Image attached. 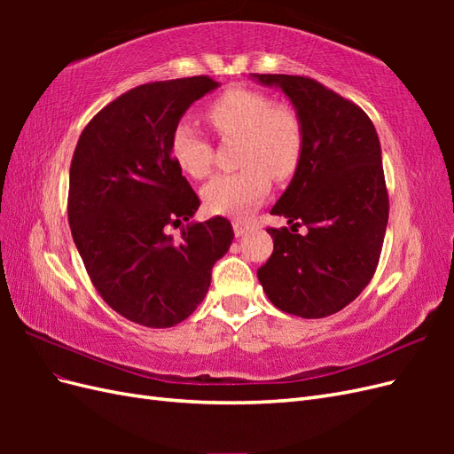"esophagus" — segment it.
<instances>
[{"instance_id":"esophagus-1","label":"esophagus","mask_w":454,"mask_h":454,"mask_svg":"<svg viewBox=\"0 0 454 454\" xmlns=\"http://www.w3.org/2000/svg\"><path fill=\"white\" fill-rule=\"evenodd\" d=\"M250 222L246 217H237V219H232V229H235V235L237 237H242L246 231L250 229Z\"/></svg>"}]
</instances>
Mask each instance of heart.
Masks as SVG:
<instances>
[{
	"mask_svg": "<svg viewBox=\"0 0 454 454\" xmlns=\"http://www.w3.org/2000/svg\"><path fill=\"white\" fill-rule=\"evenodd\" d=\"M219 138H239L240 170L219 174L202 189L204 206L214 214L250 210L274 182H287L305 153V127L294 107L274 104L265 92L231 87L204 109ZM170 155L185 176L202 180L212 170V144L189 121L176 122Z\"/></svg>",
	"mask_w": 454,
	"mask_h": 454,
	"instance_id": "obj_1",
	"label": "heart"
}]
</instances>
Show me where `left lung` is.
<instances>
[{"instance_id":"obj_1","label":"left lung","mask_w":454,"mask_h":454,"mask_svg":"<svg viewBox=\"0 0 454 454\" xmlns=\"http://www.w3.org/2000/svg\"><path fill=\"white\" fill-rule=\"evenodd\" d=\"M292 100L305 153L272 206L292 229L269 227L274 250L257 278L270 303L301 318L345 309L373 278L388 223V189L373 122L360 106L305 75L254 74ZM297 226H307L299 236Z\"/></svg>"}]
</instances>
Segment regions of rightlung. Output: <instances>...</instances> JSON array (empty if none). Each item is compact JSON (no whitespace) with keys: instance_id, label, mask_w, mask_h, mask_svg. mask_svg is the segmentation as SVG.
I'll use <instances>...</instances> for the list:
<instances>
[{"instance_id":"right-lung-1","label":"right lung","mask_w":454,"mask_h":454,"mask_svg":"<svg viewBox=\"0 0 454 454\" xmlns=\"http://www.w3.org/2000/svg\"><path fill=\"white\" fill-rule=\"evenodd\" d=\"M215 87L208 75L136 87L100 109L75 145L72 237L96 292L134 324L172 327L193 314L235 237L222 215L170 235L200 206L170 155V134Z\"/></svg>"}]
</instances>
